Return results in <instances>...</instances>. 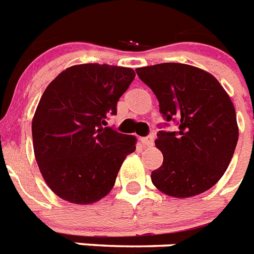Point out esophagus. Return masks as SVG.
<instances>
[{"instance_id": "1", "label": "esophagus", "mask_w": 254, "mask_h": 254, "mask_svg": "<svg viewBox=\"0 0 254 254\" xmlns=\"http://www.w3.org/2000/svg\"><path fill=\"white\" fill-rule=\"evenodd\" d=\"M153 141H155V136H153V135L141 137V143H143V145H145V147H152V145H153Z\"/></svg>"}]
</instances>
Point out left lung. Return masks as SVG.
Instances as JSON below:
<instances>
[{
	"label": "left lung",
	"mask_w": 254,
	"mask_h": 254,
	"mask_svg": "<svg viewBox=\"0 0 254 254\" xmlns=\"http://www.w3.org/2000/svg\"><path fill=\"white\" fill-rule=\"evenodd\" d=\"M137 76L159 99L160 113L177 131H159L164 156L152 182L166 195L189 198L211 189L230 165L239 139L235 107L219 81L180 63L137 68ZM168 126V123H165Z\"/></svg>",
	"instance_id": "obj_1"
}]
</instances>
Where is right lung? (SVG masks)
I'll return each instance as SVG.
<instances>
[{"label":"right lung","instance_id":"right-lung-1","mask_svg":"<svg viewBox=\"0 0 254 254\" xmlns=\"http://www.w3.org/2000/svg\"><path fill=\"white\" fill-rule=\"evenodd\" d=\"M135 78L131 68L81 64L62 72L32 119L34 153L50 189L70 203L89 204L113 189L136 137L105 127Z\"/></svg>","mask_w":254,"mask_h":254}]
</instances>
